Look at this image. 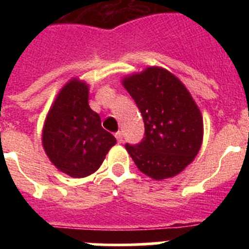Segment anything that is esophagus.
Masks as SVG:
<instances>
[{
	"mask_svg": "<svg viewBox=\"0 0 249 249\" xmlns=\"http://www.w3.org/2000/svg\"><path fill=\"white\" fill-rule=\"evenodd\" d=\"M114 137H116V140H117V142H118V143H121V142H122V141H123L122 132H121V131L116 132V133H114Z\"/></svg>",
	"mask_w": 249,
	"mask_h": 249,
	"instance_id": "obj_1",
	"label": "esophagus"
}]
</instances>
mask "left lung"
I'll return each instance as SVG.
<instances>
[{"label": "left lung", "instance_id": "obj_1", "mask_svg": "<svg viewBox=\"0 0 249 249\" xmlns=\"http://www.w3.org/2000/svg\"><path fill=\"white\" fill-rule=\"evenodd\" d=\"M123 86L144 122L140 143H126L129 156L153 179L178 175L197 156L203 137V121L192 96L177 77L158 67L127 77Z\"/></svg>", "mask_w": 249, "mask_h": 249}]
</instances>
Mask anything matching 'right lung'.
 <instances>
[{"label": "right lung", "mask_w": 249, "mask_h": 249, "mask_svg": "<svg viewBox=\"0 0 249 249\" xmlns=\"http://www.w3.org/2000/svg\"><path fill=\"white\" fill-rule=\"evenodd\" d=\"M42 142L59 171L82 178L100 168L116 138L102 128L100 116L89 108L87 85L73 80L59 92L48 112Z\"/></svg>", "instance_id": "add662e5"}]
</instances>
